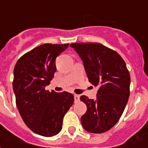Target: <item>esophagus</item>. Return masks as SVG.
I'll list each match as a JSON object with an SVG mask.
<instances>
[{
  "mask_svg": "<svg viewBox=\"0 0 148 148\" xmlns=\"http://www.w3.org/2000/svg\"><path fill=\"white\" fill-rule=\"evenodd\" d=\"M79 95H77V94H74V101H75V102H77L78 101H79Z\"/></svg>",
  "mask_w": 148,
  "mask_h": 148,
  "instance_id": "34e87169",
  "label": "esophagus"
}]
</instances>
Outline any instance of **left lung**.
<instances>
[{
    "label": "left lung",
    "instance_id": "obj_1",
    "mask_svg": "<svg viewBox=\"0 0 148 148\" xmlns=\"http://www.w3.org/2000/svg\"><path fill=\"white\" fill-rule=\"evenodd\" d=\"M83 62L89 82L99 86L96 100L82 96L86 112L81 117L85 130L106 132L117 123L130 94V74L117 52L101 43L75 42L70 45Z\"/></svg>",
    "mask_w": 148,
    "mask_h": 148
}]
</instances>
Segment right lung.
<instances>
[{"label":"right lung","instance_id":"1","mask_svg":"<svg viewBox=\"0 0 148 148\" xmlns=\"http://www.w3.org/2000/svg\"><path fill=\"white\" fill-rule=\"evenodd\" d=\"M66 44L46 43L24 54L16 63L12 87L23 121L35 133L55 136L62 127L65 114L74 104V95L45 90L56 71L55 59Z\"/></svg>","mask_w":148,"mask_h":148}]
</instances>
